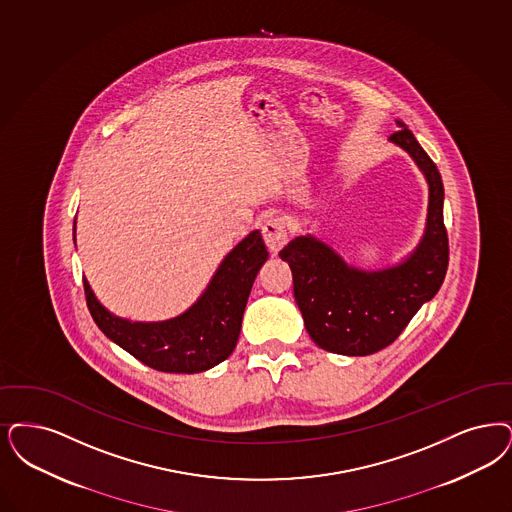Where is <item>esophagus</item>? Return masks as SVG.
<instances>
[{
	"label": "esophagus",
	"mask_w": 512,
	"mask_h": 512,
	"mask_svg": "<svg viewBox=\"0 0 512 512\" xmlns=\"http://www.w3.org/2000/svg\"><path fill=\"white\" fill-rule=\"evenodd\" d=\"M263 238L270 253H278L287 244V228L284 219L270 217L263 225Z\"/></svg>",
	"instance_id": "obj_1"
}]
</instances>
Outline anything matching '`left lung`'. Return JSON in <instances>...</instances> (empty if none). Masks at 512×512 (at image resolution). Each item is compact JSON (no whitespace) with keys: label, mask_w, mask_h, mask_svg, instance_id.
Returning a JSON list of instances; mask_svg holds the SVG:
<instances>
[{"label":"left lung","mask_w":512,"mask_h":512,"mask_svg":"<svg viewBox=\"0 0 512 512\" xmlns=\"http://www.w3.org/2000/svg\"><path fill=\"white\" fill-rule=\"evenodd\" d=\"M390 135L429 183L425 234L400 265L381 270L350 266L314 236H297L282 251L293 274V295L312 341L345 356H368L389 347L417 310L442 286L450 261L444 226V184L438 167L408 125Z\"/></svg>","instance_id":"left-lung-1"}]
</instances>
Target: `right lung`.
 I'll return each instance as SVG.
<instances>
[{
	"label": "right lung",
	"mask_w": 512,
	"mask_h": 512,
	"mask_svg": "<svg viewBox=\"0 0 512 512\" xmlns=\"http://www.w3.org/2000/svg\"><path fill=\"white\" fill-rule=\"evenodd\" d=\"M266 259L268 251L261 232L253 230L226 255L200 299L181 316L164 322L118 318L97 301L85 278L83 289L95 324L144 366L165 373H200L232 354L240 337L247 297Z\"/></svg>",
	"instance_id": "right-lung-1"
}]
</instances>
